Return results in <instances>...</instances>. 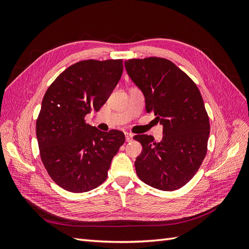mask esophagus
<instances>
[{
	"label": "esophagus",
	"instance_id": "1",
	"mask_svg": "<svg viewBox=\"0 0 249 249\" xmlns=\"http://www.w3.org/2000/svg\"><path fill=\"white\" fill-rule=\"evenodd\" d=\"M124 135H125V141H126V142H130V141L133 140V134H131V133H125Z\"/></svg>",
	"mask_w": 249,
	"mask_h": 249
}]
</instances>
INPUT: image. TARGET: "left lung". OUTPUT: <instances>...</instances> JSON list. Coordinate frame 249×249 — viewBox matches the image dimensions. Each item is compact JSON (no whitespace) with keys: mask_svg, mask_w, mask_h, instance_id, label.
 I'll return each mask as SVG.
<instances>
[{"mask_svg":"<svg viewBox=\"0 0 249 249\" xmlns=\"http://www.w3.org/2000/svg\"><path fill=\"white\" fill-rule=\"evenodd\" d=\"M124 67L144 95L146 112L163 124L160 142L150 135L134 136L142 145L135 161L137 176L156 189H179L197 172L207 154L210 122L199 89L167 59H130Z\"/></svg>","mask_w":249,"mask_h":249,"instance_id":"8db88e82","label":"left lung"}]
</instances>
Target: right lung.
I'll return each instance as SVG.
<instances>
[{"mask_svg": "<svg viewBox=\"0 0 249 249\" xmlns=\"http://www.w3.org/2000/svg\"><path fill=\"white\" fill-rule=\"evenodd\" d=\"M123 70L122 59L83 60L60 73L43 96L36 120L40 158L51 178L67 191L83 193L103 184L124 143L123 132H102L85 122L107 102Z\"/></svg>", "mask_w": 249, "mask_h": 249, "instance_id": "right-lung-1", "label": "right lung"}]
</instances>
